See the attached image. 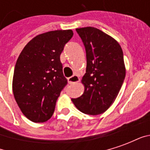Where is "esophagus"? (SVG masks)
Masks as SVG:
<instances>
[{
    "label": "esophagus",
    "mask_w": 150,
    "mask_h": 150,
    "mask_svg": "<svg viewBox=\"0 0 150 150\" xmlns=\"http://www.w3.org/2000/svg\"><path fill=\"white\" fill-rule=\"evenodd\" d=\"M79 78L78 75H73L71 77L68 78V83L70 84H72V83H79Z\"/></svg>",
    "instance_id": "esophagus-1"
}]
</instances>
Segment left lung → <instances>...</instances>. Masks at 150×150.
I'll return each mask as SVG.
<instances>
[{"label":"left lung","mask_w":150,"mask_h":150,"mask_svg":"<svg viewBox=\"0 0 150 150\" xmlns=\"http://www.w3.org/2000/svg\"><path fill=\"white\" fill-rule=\"evenodd\" d=\"M86 50L87 67L82 79L84 91L71 99L79 110L99 115L114 103L125 77V66L118 42L97 28L76 29Z\"/></svg>","instance_id":"8db88e82"}]
</instances>
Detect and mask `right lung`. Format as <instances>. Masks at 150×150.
Instances as JSON below:
<instances>
[{
  "label": "right lung",
  "mask_w": 150,
  "mask_h": 150,
  "mask_svg": "<svg viewBox=\"0 0 150 150\" xmlns=\"http://www.w3.org/2000/svg\"><path fill=\"white\" fill-rule=\"evenodd\" d=\"M72 36L71 30L38 34L18 57L13 92L21 112L33 122H46L52 116L57 99L67 83L60 54Z\"/></svg>",
  "instance_id": "add662e5"
}]
</instances>
